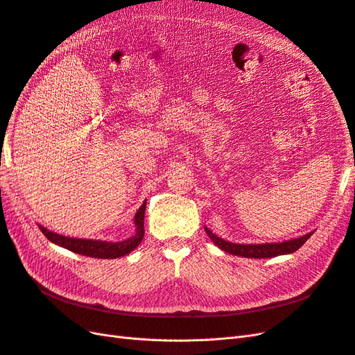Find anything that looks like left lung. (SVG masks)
<instances>
[{"mask_svg":"<svg viewBox=\"0 0 355 355\" xmlns=\"http://www.w3.org/2000/svg\"><path fill=\"white\" fill-rule=\"evenodd\" d=\"M204 231L209 235V239L216 244L219 249L223 252L241 256V257H253V259H265V257H275L280 254H290L296 252L300 245H304L305 241L314 234L311 231L302 237L286 240L282 243H263V244H239V243H231L218 237L216 234H213L207 227H204Z\"/></svg>","mask_w":355,"mask_h":355,"instance_id":"1","label":"left lung"}]
</instances>
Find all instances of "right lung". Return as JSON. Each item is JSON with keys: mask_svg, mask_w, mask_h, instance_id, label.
I'll return each instance as SVG.
<instances>
[{"mask_svg": "<svg viewBox=\"0 0 355 355\" xmlns=\"http://www.w3.org/2000/svg\"><path fill=\"white\" fill-rule=\"evenodd\" d=\"M145 210H146V201L135 214V234L132 237L123 241H102V240H87V239H73V237H65V235L56 234L53 231H49L47 228L38 225L41 232L46 235V239L51 243H55L60 247H65V249L78 253L83 256H90V257H99V259H115V257L125 256L130 252H133L136 247L141 244L144 239V219H145Z\"/></svg>", "mask_w": 355, "mask_h": 355, "instance_id": "add662e5", "label": "right lung"}]
</instances>
